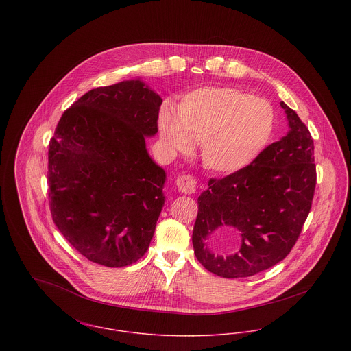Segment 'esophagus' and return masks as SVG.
<instances>
[{
	"label": "esophagus",
	"instance_id": "34e87169",
	"mask_svg": "<svg viewBox=\"0 0 351 351\" xmlns=\"http://www.w3.org/2000/svg\"><path fill=\"white\" fill-rule=\"evenodd\" d=\"M176 184H177L178 191L185 195H192V193H196V191H197V180L192 174L180 176L177 178Z\"/></svg>",
	"mask_w": 351,
	"mask_h": 351
}]
</instances>
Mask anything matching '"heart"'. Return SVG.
<instances>
[{
  "label": "heart",
  "instance_id": "b5f03b06",
  "mask_svg": "<svg viewBox=\"0 0 351 351\" xmlns=\"http://www.w3.org/2000/svg\"><path fill=\"white\" fill-rule=\"evenodd\" d=\"M276 125L273 106L231 86H206L180 102L177 114L159 113L163 141L173 150L201 143V159L212 171L231 174L247 165L269 143Z\"/></svg>",
  "mask_w": 351,
  "mask_h": 351
}]
</instances>
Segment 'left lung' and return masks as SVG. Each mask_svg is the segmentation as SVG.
<instances>
[{
	"instance_id": "left-lung-1",
	"label": "left lung",
	"mask_w": 351,
	"mask_h": 351,
	"mask_svg": "<svg viewBox=\"0 0 351 351\" xmlns=\"http://www.w3.org/2000/svg\"><path fill=\"white\" fill-rule=\"evenodd\" d=\"M281 106L289 121L288 135L246 167L210 178L199 197L195 254L220 277H251L277 265L296 245L309 215L316 186L313 141L298 113L284 101ZM235 234L241 245L232 254L223 253L225 239Z\"/></svg>"
}]
</instances>
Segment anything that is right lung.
I'll return each mask as SVG.
<instances>
[{
	"mask_svg": "<svg viewBox=\"0 0 351 351\" xmlns=\"http://www.w3.org/2000/svg\"><path fill=\"white\" fill-rule=\"evenodd\" d=\"M160 104L139 80L92 89L63 112L51 138L52 220L95 263L128 266L150 246L166 174L145 138L158 132Z\"/></svg>",
	"mask_w": 351,
	"mask_h": 351,
	"instance_id": "1",
	"label": "right lung"
}]
</instances>
